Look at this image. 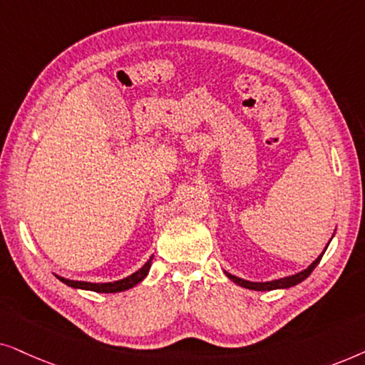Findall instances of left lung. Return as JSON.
Returning a JSON list of instances; mask_svg holds the SVG:
<instances>
[{"label": "left lung", "instance_id": "obj_1", "mask_svg": "<svg viewBox=\"0 0 365 365\" xmlns=\"http://www.w3.org/2000/svg\"><path fill=\"white\" fill-rule=\"evenodd\" d=\"M327 249V247H325ZM325 252V250H324ZM324 252L320 254L317 259H315L312 264H310L307 269L299 272V274L295 275H290V277H284V279H279V280H272V282H249V280H244V279H239V277L232 275V274H227L228 279L232 282H235L237 285H240V287H245V289H250V290H274V289H289V287H294V285L300 284V282L307 279V277L312 274V270L317 267V264L322 259Z\"/></svg>", "mask_w": 365, "mask_h": 365}]
</instances>
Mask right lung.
<instances>
[{
    "instance_id": "add662e5",
    "label": "right lung",
    "mask_w": 365,
    "mask_h": 365,
    "mask_svg": "<svg viewBox=\"0 0 365 365\" xmlns=\"http://www.w3.org/2000/svg\"><path fill=\"white\" fill-rule=\"evenodd\" d=\"M152 260L153 255L150 257V260L145 264L142 269L135 272V274L128 275L126 279L116 280V282H108V284H91V282H78V280H70V279H63V277H58L63 284L70 285L73 289H85V290H93V292H101V294H115V292H123V290H128L135 287L138 282H142L145 277H147L150 267H152Z\"/></svg>"
}]
</instances>
